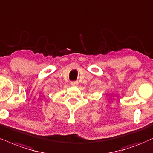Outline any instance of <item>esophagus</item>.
Segmentation results:
<instances>
[{"label": "esophagus", "instance_id": "34e87169", "mask_svg": "<svg viewBox=\"0 0 153 153\" xmlns=\"http://www.w3.org/2000/svg\"><path fill=\"white\" fill-rule=\"evenodd\" d=\"M71 85H72V86H77L78 85V82H77V81H74V82H71Z\"/></svg>", "mask_w": 153, "mask_h": 153}]
</instances>
